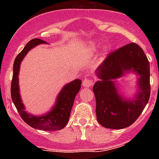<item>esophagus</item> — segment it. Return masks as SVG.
<instances>
[{
	"label": "esophagus",
	"instance_id": "esophagus-1",
	"mask_svg": "<svg viewBox=\"0 0 159 159\" xmlns=\"http://www.w3.org/2000/svg\"><path fill=\"white\" fill-rule=\"evenodd\" d=\"M94 82L92 81V80L89 79L87 78H84V80H83V83H82V85L84 86V88H89L91 87L93 85Z\"/></svg>",
	"mask_w": 159,
	"mask_h": 159
}]
</instances>
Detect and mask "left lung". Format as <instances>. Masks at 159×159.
I'll use <instances>...</instances> for the list:
<instances>
[{"instance_id":"8db88e82","label":"left lung","mask_w":159,"mask_h":159,"mask_svg":"<svg viewBox=\"0 0 159 159\" xmlns=\"http://www.w3.org/2000/svg\"><path fill=\"white\" fill-rule=\"evenodd\" d=\"M130 70L140 75V91L135 99L128 101L118 95L111 79ZM96 72L102 79L93 87L98 121L107 129L129 127L140 116L150 97V65L143 50L135 43H131L111 51Z\"/></svg>"}]
</instances>
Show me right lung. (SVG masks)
Returning a JSON list of instances; mask_svg holds the SVG:
<instances>
[{"mask_svg": "<svg viewBox=\"0 0 159 159\" xmlns=\"http://www.w3.org/2000/svg\"><path fill=\"white\" fill-rule=\"evenodd\" d=\"M42 43L46 42L39 38L30 40L16 57L13 66V77L11 86V98L22 119L30 127L44 131H57L64 129L68 123L75 98L81 89V81L76 79L66 84L57 96L55 106L49 113L38 117L27 113L19 93L18 73L20 64L29 50Z\"/></svg>", "mask_w": 159, "mask_h": 159, "instance_id": "1", "label": "right lung"}]
</instances>
